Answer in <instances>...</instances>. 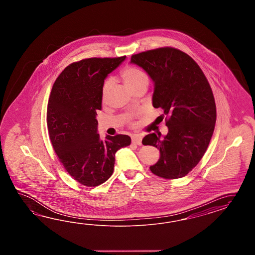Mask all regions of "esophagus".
Here are the masks:
<instances>
[{
	"label": "esophagus",
	"instance_id": "esophagus-1",
	"mask_svg": "<svg viewBox=\"0 0 255 255\" xmlns=\"http://www.w3.org/2000/svg\"><path fill=\"white\" fill-rule=\"evenodd\" d=\"M131 142L133 143H136L138 145L142 144V137L138 134H134L131 136Z\"/></svg>",
	"mask_w": 255,
	"mask_h": 255
}]
</instances>
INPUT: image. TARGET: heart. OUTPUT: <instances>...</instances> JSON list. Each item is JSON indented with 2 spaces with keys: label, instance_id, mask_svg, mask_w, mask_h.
Returning a JSON list of instances; mask_svg holds the SVG:
<instances>
[{
  "label": "heart",
  "instance_id": "obj_1",
  "mask_svg": "<svg viewBox=\"0 0 255 255\" xmlns=\"http://www.w3.org/2000/svg\"><path fill=\"white\" fill-rule=\"evenodd\" d=\"M122 77L124 78L125 84L131 90L135 87H140V86L147 87L148 82H149L148 75H146L143 70L137 68V67H132V66H129V67L124 69L122 71ZM112 86V78H107L102 86V90H101L103 100H106Z\"/></svg>",
  "mask_w": 255,
  "mask_h": 255
}]
</instances>
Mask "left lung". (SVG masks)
<instances>
[{"mask_svg":"<svg viewBox=\"0 0 255 255\" xmlns=\"http://www.w3.org/2000/svg\"><path fill=\"white\" fill-rule=\"evenodd\" d=\"M130 63L149 75L154 83L153 106L161 108L168 118L167 135L153 132L142 141L160 152L150 170L164 179L182 178L205 155L214 132L217 109L210 85L198 64L174 48L134 54Z\"/></svg>","mask_w":255,"mask_h":255,"instance_id":"8db88e82","label":"left lung"}]
</instances>
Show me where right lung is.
Segmentation results:
<instances>
[{
	"instance_id": "add662e5",
	"label": "right lung",
	"mask_w": 255,
	"mask_h": 255,
	"mask_svg": "<svg viewBox=\"0 0 255 255\" xmlns=\"http://www.w3.org/2000/svg\"><path fill=\"white\" fill-rule=\"evenodd\" d=\"M125 58L74 62L58 76L50 92L47 109L50 142L67 172L85 186L105 182L113 173L115 153L130 145V136L125 134L101 140L97 121L104 80Z\"/></svg>"
}]
</instances>
